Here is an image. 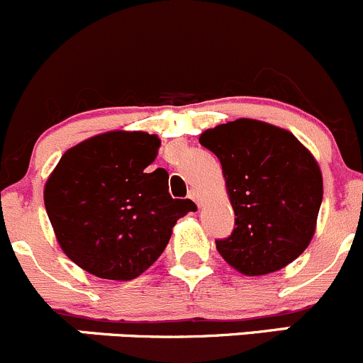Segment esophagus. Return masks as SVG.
<instances>
[{
	"mask_svg": "<svg viewBox=\"0 0 363 363\" xmlns=\"http://www.w3.org/2000/svg\"><path fill=\"white\" fill-rule=\"evenodd\" d=\"M189 199H191L193 202L199 203V206H202V196H200V193L195 191V189H191V191H189Z\"/></svg>",
	"mask_w": 363,
	"mask_h": 363,
	"instance_id": "1",
	"label": "esophagus"
}]
</instances>
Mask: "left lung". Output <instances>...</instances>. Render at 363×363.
Segmentation results:
<instances>
[{
	"instance_id": "obj_1",
	"label": "left lung",
	"mask_w": 363,
	"mask_h": 363,
	"mask_svg": "<svg viewBox=\"0 0 363 363\" xmlns=\"http://www.w3.org/2000/svg\"><path fill=\"white\" fill-rule=\"evenodd\" d=\"M200 145L216 154L235 213L230 238L216 241L228 266L246 277L282 269L311 245L323 200V174L291 131L238 118L206 129Z\"/></svg>"
}]
</instances>
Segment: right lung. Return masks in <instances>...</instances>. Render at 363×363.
Listing matches in <instances>:
<instances>
[{"mask_svg": "<svg viewBox=\"0 0 363 363\" xmlns=\"http://www.w3.org/2000/svg\"><path fill=\"white\" fill-rule=\"evenodd\" d=\"M160 136L108 131L70 147L44 184V206L60 248L104 280H133L168 245L191 200L168 193V172L147 170Z\"/></svg>", "mask_w": 363, "mask_h": 363, "instance_id": "add662e5", "label": "right lung"}]
</instances>
